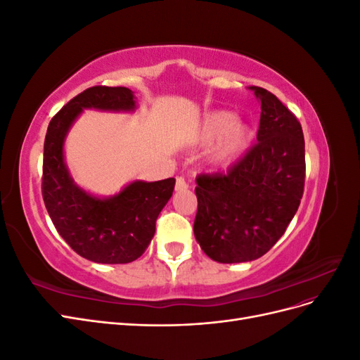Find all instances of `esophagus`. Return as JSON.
<instances>
[{
    "label": "esophagus",
    "mask_w": 360,
    "mask_h": 360,
    "mask_svg": "<svg viewBox=\"0 0 360 360\" xmlns=\"http://www.w3.org/2000/svg\"><path fill=\"white\" fill-rule=\"evenodd\" d=\"M186 189H188V183L184 181L183 177H177V180H176V191L181 192V191H186Z\"/></svg>",
    "instance_id": "esophagus-1"
}]
</instances>
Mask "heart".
<instances>
[{"label":"heart","instance_id":"1","mask_svg":"<svg viewBox=\"0 0 360 360\" xmlns=\"http://www.w3.org/2000/svg\"><path fill=\"white\" fill-rule=\"evenodd\" d=\"M193 139L200 146L212 142L207 159L212 165L221 167L236 160L249 147L252 130L243 120L234 118L231 111L219 110L204 115Z\"/></svg>","mask_w":360,"mask_h":360}]
</instances>
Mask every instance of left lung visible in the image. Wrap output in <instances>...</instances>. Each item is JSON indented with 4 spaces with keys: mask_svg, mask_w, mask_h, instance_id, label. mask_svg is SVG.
I'll use <instances>...</instances> for the list:
<instances>
[{
    "mask_svg": "<svg viewBox=\"0 0 360 360\" xmlns=\"http://www.w3.org/2000/svg\"><path fill=\"white\" fill-rule=\"evenodd\" d=\"M261 105L258 143L225 174L198 176L193 234L224 264L263 257L285 233L304 186L302 126L275 94L250 86Z\"/></svg>",
    "mask_w": 360,
    "mask_h": 360,
    "instance_id": "obj_1",
    "label": "left lung"
}]
</instances>
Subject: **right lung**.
Listing matches in <instances>:
<instances>
[{
  "mask_svg": "<svg viewBox=\"0 0 360 360\" xmlns=\"http://www.w3.org/2000/svg\"><path fill=\"white\" fill-rule=\"evenodd\" d=\"M84 110L134 112L136 97L126 86H91L63 106L45 138L43 201L57 231L76 254L101 264L132 263L153 238L156 219L172 197L176 180H135L111 197H97L78 186L64 160V143Z\"/></svg>",
  "mask_w": 360,
  "mask_h": 360,
  "instance_id": "1",
  "label": "right lung"
}]
</instances>
